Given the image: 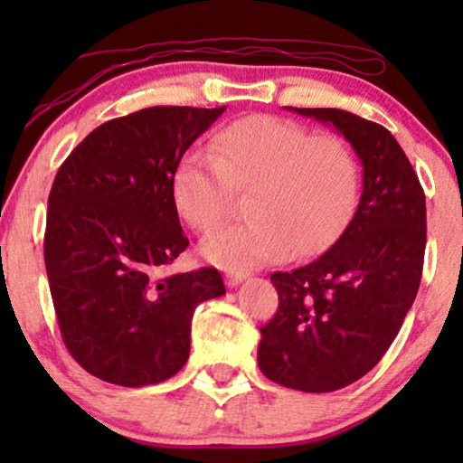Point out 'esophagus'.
<instances>
[{"instance_id":"esophagus-1","label":"esophagus","mask_w":463,"mask_h":463,"mask_svg":"<svg viewBox=\"0 0 463 463\" xmlns=\"http://www.w3.org/2000/svg\"><path fill=\"white\" fill-rule=\"evenodd\" d=\"M223 278H225L227 287H238L240 282L246 280V274H242V271H227Z\"/></svg>"}]
</instances>
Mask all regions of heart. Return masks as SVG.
I'll return each instance as SVG.
<instances>
[{"label": "heart", "mask_w": 463, "mask_h": 463, "mask_svg": "<svg viewBox=\"0 0 463 463\" xmlns=\"http://www.w3.org/2000/svg\"><path fill=\"white\" fill-rule=\"evenodd\" d=\"M213 154L187 151L173 175L176 211L200 232L217 227L236 192H250L249 219L202 240L208 263L249 271L326 250L354 217L360 166L350 143L274 116H250L213 138Z\"/></svg>", "instance_id": "b5f03b06"}]
</instances>
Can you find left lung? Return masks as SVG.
<instances>
[{"instance_id":"obj_1","label":"left lung","mask_w":463,"mask_h":463,"mask_svg":"<svg viewBox=\"0 0 463 463\" xmlns=\"http://www.w3.org/2000/svg\"><path fill=\"white\" fill-rule=\"evenodd\" d=\"M288 109L333 126L363 164V195L337 242L271 274L278 312L259 341L265 377L322 394L364 377L401 331L421 282L426 195L388 128L344 109Z\"/></svg>"}]
</instances>
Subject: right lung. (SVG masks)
Listing matches in <instances>:
<instances>
[{"mask_svg":"<svg viewBox=\"0 0 463 463\" xmlns=\"http://www.w3.org/2000/svg\"><path fill=\"white\" fill-rule=\"evenodd\" d=\"M225 107H147L94 128L54 176L43 261L67 350L124 388L160 383L189 358L198 303L225 295L214 268L164 276L189 246L176 164Z\"/></svg>","mask_w":463,"mask_h":463,"instance_id":"1","label":"right lung"}]
</instances>
